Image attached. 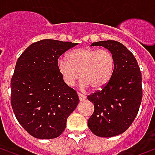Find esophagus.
I'll use <instances>...</instances> for the list:
<instances>
[{"label":"esophagus","instance_id":"esophagus-1","mask_svg":"<svg viewBox=\"0 0 155 155\" xmlns=\"http://www.w3.org/2000/svg\"><path fill=\"white\" fill-rule=\"evenodd\" d=\"M78 96H79V99H80V101H84L85 99H86V96L83 94H81V93H78Z\"/></svg>","mask_w":155,"mask_h":155}]
</instances>
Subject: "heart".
Wrapping results in <instances>:
<instances>
[{
	"label": "heart",
	"instance_id": "heart-1",
	"mask_svg": "<svg viewBox=\"0 0 155 155\" xmlns=\"http://www.w3.org/2000/svg\"><path fill=\"white\" fill-rule=\"evenodd\" d=\"M68 61L59 58L58 72L68 86H73L81 76V86L94 90L104 87L110 82L115 68V58L109 50L83 47L71 51Z\"/></svg>",
	"mask_w": 155,
	"mask_h": 155
}]
</instances>
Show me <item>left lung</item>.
Returning a JSON list of instances; mask_svg holds the SVG:
<instances>
[{
    "label": "left lung",
    "mask_w": 155,
    "mask_h": 155,
    "mask_svg": "<svg viewBox=\"0 0 155 155\" xmlns=\"http://www.w3.org/2000/svg\"><path fill=\"white\" fill-rule=\"evenodd\" d=\"M91 45L110 51L115 58V68L110 82L87 96L94 107L88 126L97 136H115L127 130L140 110L143 96L140 66L134 54L120 42L102 41Z\"/></svg>",
    "instance_id": "1"
}]
</instances>
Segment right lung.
<instances>
[{
	"mask_svg": "<svg viewBox=\"0 0 155 155\" xmlns=\"http://www.w3.org/2000/svg\"><path fill=\"white\" fill-rule=\"evenodd\" d=\"M77 43L41 40L31 44L18 58L11 81V103L16 119L36 139L60 136L69 115L80 100L64 83L57 60Z\"/></svg>",
	"mask_w": 155,
	"mask_h": 155,
	"instance_id": "obj_1",
	"label": "right lung"
}]
</instances>
